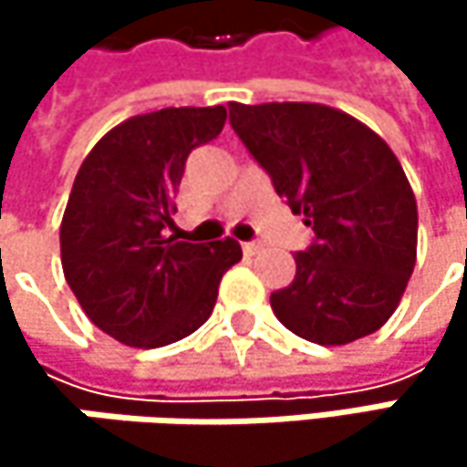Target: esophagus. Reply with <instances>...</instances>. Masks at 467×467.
Segmentation results:
<instances>
[{"label":"esophagus","mask_w":467,"mask_h":467,"mask_svg":"<svg viewBox=\"0 0 467 467\" xmlns=\"http://www.w3.org/2000/svg\"><path fill=\"white\" fill-rule=\"evenodd\" d=\"M259 248H262V243H243V254H245V256H254Z\"/></svg>","instance_id":"1"}]
</instances>
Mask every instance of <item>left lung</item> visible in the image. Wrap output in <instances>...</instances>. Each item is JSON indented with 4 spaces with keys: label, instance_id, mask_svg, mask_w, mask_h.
Masks as SVG:
<instances>
[{
    "label": "left lung",
    "instance_id": "8db88e82",
    "mask_svg": "<svg viewBox=\"0 0 467 467\" xmlns=\"http://www.w3.org/2000/svg\"><path fill=\"white\" fill-rule=\"evenodd\" d=\"M230 124L270 172L278 197L314 227L273 314L319 346H346L387 325L417 265V197L370 127L319 102H230Z\"/></svg>",
    "mask_w": 467,
    "mask_h": 467
}]
</instances>
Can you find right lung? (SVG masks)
Returning <instances> with one entry per match:
<instances>
[{
	"mask_svg": "<svg viewBox=\"0 0 467 467\" xmlns=\"http://www.w3.org/2000/svg\"><path fill=\"white\" fill-rule=\"evenodd\" d=\"M227 108H164L113 127L83 159L58 230L61 267L86 317L124 346L159 348L213 314L233 237L164 234L189 153L219 138Z\"/></svg>",
	"mask_w": 467,
	"mask_h": 467,
	"instance_id": "add662e5",
	"label": "right lung"
}]
</instances>
